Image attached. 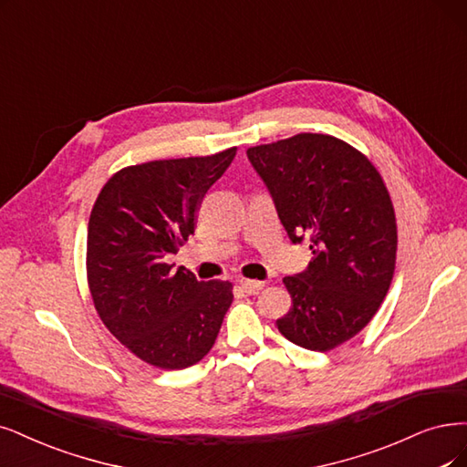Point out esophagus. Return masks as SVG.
<instances>
[{
    "label": "esophagus",
    "instance_id": "34e87169",
    "mask_svg": "<svg viewBox=\"0 0 467 467\" xmlns=\"http://www.w3.org/2000/svg\"><path fill=\"white\" fill-rule=\"evenodd\" d=\"M240 286L244 288L246 295H257V292L264 290L265 285H264L262 281H248V279H243V281H240Z\"/></svg>",
    "mask_w": 467,
    "mask_h": 467
}]
</instances>
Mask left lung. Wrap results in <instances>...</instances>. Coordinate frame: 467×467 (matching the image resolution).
Instances as JSON below:
<instances>
[{"instance_id":"left-lung-1","label":"left lung","mask_w":467,"mask_h":467,"mask_svg":"<svg viewBox=\"0 0 467 467\" xmlns=\"http://www.w3.org/2000/svg\"><path fill=\"white\" fill-rule=\"evenodd\" d=\"M292 244L314 260L285 277L292 309L277 321L290 342L333 350L377 314L392 281L396 219L371 161L335 136L296 134L246 151Z\"/></svg>"}]
</instances>
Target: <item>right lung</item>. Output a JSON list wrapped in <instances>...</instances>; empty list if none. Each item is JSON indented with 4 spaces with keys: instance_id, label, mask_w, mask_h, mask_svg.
I'll list each match as a JSON object with an SVG mask.
<instances>
[{
    "instance_id": "obj_1",
    "label": "right lung",
    "mask_w": 467,
    "mask_h": 467,
    "mask_svg": "<svg viewBox=\"0 0 467 467\" xmlns=\"http://www.w3.org/2000/svg\"><path fill=\"white\" fill-rule=\"evenodd\" d=\"M150 161L106 182L88 221V285L111 335L148 364L184 369L212 350L233 302L227 281L167 264L190 234L202 196L234 158Z\"/></svg>"
}]
</instances>
